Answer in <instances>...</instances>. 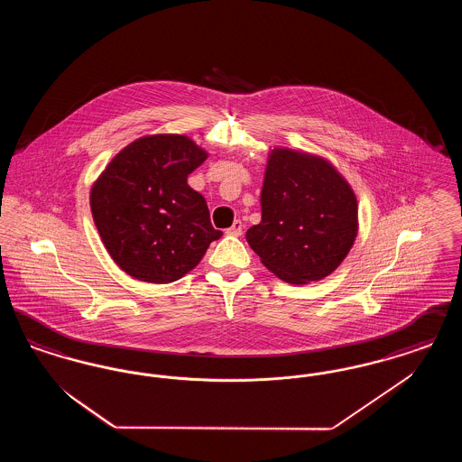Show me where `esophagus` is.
I'll list each match as a JSON object with an SVG mask.
<instances>
[{
    "label": "esophagus",
    "mask_w": 462,
    "mask_h": 462,
    "mask_svg": "<svg viewBox=\"0 0 462 462\" xmlns=\"http://www.w3.org/2000/svg\"><path fill=\"white\" fill-rule=\"evenodd\" d=\"M242 228H244L242 221L236 220L232 223V226H230V228H226V234H228V236H236V237H237V236H241Z\"/></svg>",
    "instance_id": "34e87169"
}]
</instances>
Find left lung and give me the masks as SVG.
Returning a JSON list of instances; mask_svg holds the SVG:
<instances>
[{
	"label": "left lung",
	"mask_w": 462,
	"mask_h": 462,
	"mask_svg": "<svg viewBox=\"0 0 462 462\" xmlns=\"http://www.w3.org/2000/svg\"><path fill=\"white\" fill-rule=\"evenodd\" d=\"M356 232L355 192L329 161L284 147L268 154L262 221L245 239L270 272L298 286L322 281L346 258Z\"/></svg>",
	"instance_id": "obj_1"
}]
</instances>
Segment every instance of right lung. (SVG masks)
<instances>
[{
	"label": "right lung",
	"instance_id": "obj_1",
	"mask_svg": "<svg viewBox=\"0 0 462 462\" xmlns=\"http://www.w3.org/2000/svg\"><path fill=\"white\" fill-rule=\"evenodd\" d=\"M208 152L185 134L142 136L93 183L89 206L110 258L133 279L168 284L220 239L206 199L189 187Z\"/></svg>",
	"mask_w": 462,
	"mask_h": 462
}]
</instances>
